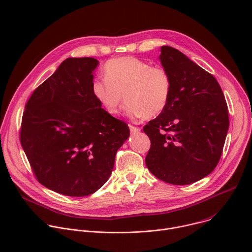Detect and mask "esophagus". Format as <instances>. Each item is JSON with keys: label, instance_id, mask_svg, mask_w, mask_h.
I'll use <instances>...</instances> for the list:
<instances>
[{"label": "esophagus", "instance_id": "34e87169", "mask_svg": "<svg viewBox=\"0 0 252 252\" xmlns=\"http://www.w3.org/2000/svg\"><path fill=\"white\" fill-rule=\"evenodd\" d=\"M129 129H130L131 133H138L140 131L139 127H135L133 125H129Z\"/></svg>", "mask_w": 252, "mask_h": 252}]
</instances>
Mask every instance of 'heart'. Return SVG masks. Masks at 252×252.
<instances>
[{
	"label": "heart",
	"instance_id": "b5f03b06",
	"mask_svg": "<svg viewBox=\"0 0 252 252\" xmlns=\"http://www.w3.org/2000/svg\"><path fill=\"white\" fill-rule=\"evenodd\" d=\"M105 77H96L91 91L95 101L110 115L118 114L123 94L125 115L132 120L152 118L166 108L172 89L171 76L162 66L136 57L113 59L105 64Z\"/></svg>",
	"mask_w": 252,
	"mask_h": 252
}]
</instances>
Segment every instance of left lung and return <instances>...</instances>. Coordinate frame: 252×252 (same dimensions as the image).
<instances>
[{"label": "left lung", "instance_id": "left-lung-1", "mask_svg": "<svg viewBox=\"0 0 252 252\" xmlns=\"http://www.w3.org/2000/svg\"><path fill=\"white\" fill-rule=\"evenodd\" d=\"M160 50L172 89L164 111L143 127L151 142L145 163L165 183L189 185L210 175L220 160L229 128L228 107L211 73L176 48Z\"/></svg>", "mask_w": 252, "mask_h": 252}]
</instances>
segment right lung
<instances>
[{
	"instance_id": "1",
	"label": "right lung",
	"mask_w": 252,
	"mask_h": 252,
	"mask_svg": "<svg viewBox=\"0 0 252 252\" xmlns=\"http://www.w3.org/2000/svg\"><path fill=\"white\" fill-rule=\"evenodd\" d=\"M93 57L66 59L29 98L20 141L41 185L62 195L85 197L110 178L128 125L92 94Z\"/></svg>"
}]
</instances>
